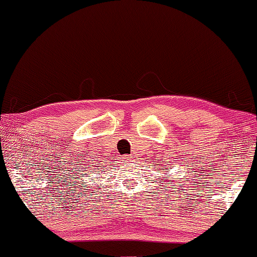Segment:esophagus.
<instances>
[{
    "label": "esophagus",
    "mask_w": 257,
    "mask_h": 257,
    "mask_svg": "<svg viewBox=\"0 0 257 257\" xmlns=\"http://www.w3.org/2000/svg\"><path fill=\"white\" fill-rule=\"evenodd\" d=\"M132 158V156H124V159L125 161H130V159Z\"/></svg>",
    "instance_id": "obj_1"
}]
</instances>
